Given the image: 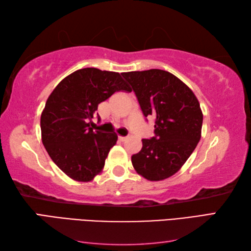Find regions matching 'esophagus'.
<instances>
[{
  "instance_id": "1",
  "label": "esophagus",
  "mask_w": 251,
  "mask_h": 251,
  "mask_svg": "<svg viewBox=\"0 0 251 251\" xmlns=\"http://www.w3.org/2000/svg\"><path fill=\"white\" fill-rule=\"evenodd\" d=\"M127 138H128L127 136H126V137H122V136H120V137H119V140L123 142V141H125V140L127 139Z\"/></svg>"
}]
</instances>
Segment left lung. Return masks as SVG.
Returning <instances> with one entry per match:
<instances>
[{"label": "left lung", "mask_w": 251, "mask_h": 251, "mask_svg": "<svg viewBox=\"0 0 251 251\" xmlns=\"http://www.w3.org/2000/svg\"><path fill=\"white\" fill-rule=\"evenodd\" d=\"M145 117H155L154 137L142 139L132 166L150 181L169 178L182 167L201 139L202 113L193 92L174 74L159 69L122 73Z\"/></svg>", "instance_id": "obj_1"}]
</instances>
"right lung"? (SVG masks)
<instances>
[{
    "mask_svg": "<svg viewBox=\"0 0 251 251\" xmlns=\"http://www.w3.org/2000/svg\"><path fill=\"white\" fill-rule=\"evenodd\" d=\"M131 92L120 73L84 68L52 90L41 115L42 141L58 167L76 181H90L104 166L117 136L93 130L98 104L116 92Z\"/></svg>",
    "mask_w": 251,
    "mask_h": 251,
    "instance_id": "obj_1",
    "label": "right lung"
}]
</instances>
